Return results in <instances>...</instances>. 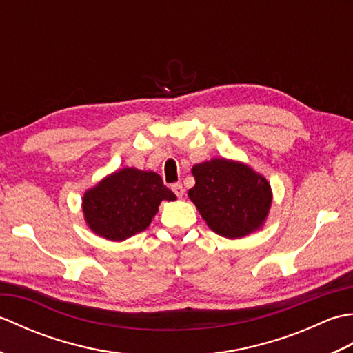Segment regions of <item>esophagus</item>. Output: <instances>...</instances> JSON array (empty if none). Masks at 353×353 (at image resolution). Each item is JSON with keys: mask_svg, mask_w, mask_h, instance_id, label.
<instances>
[{"mask_svg": "<svg viewBox=\"0 0 353 353\" xmlns=\"http://www.w3.org/2000/svg\"><path fill=\"white\" fill-rule=\"evenodd\" d=\"M171 190H172V192H174L179 199H182V197H183L185 188H183V185H182V183H174V185H171Z\"/></svg>", "mask_w": 353, "mask_h": 353, "instance_id": "34e87169", "label": "esophagus"}]
</instances>
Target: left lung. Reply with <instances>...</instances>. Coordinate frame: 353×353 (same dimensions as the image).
Here are the masks:
<instances>
[{"instance_id": "1", "label": "left lung", "mask_w": 353, "mask_h": 353, "mask_svg": "<svg viewBox=\"0 0 353 353\" xmlns=\"http://www.w3.org/2000/svg\"><path fill=\"white\" fill-rule=\"evenodd\" d=\"M192 176L188 197L215 234L236 239L265 223L272 186L249 165L221 157L194 165Z\"/></svg>"}]
</instances>
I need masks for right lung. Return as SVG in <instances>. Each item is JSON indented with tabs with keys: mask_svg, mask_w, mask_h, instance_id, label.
Wrapping results in <instances>:
<instances>
[{
	"mask_svg": "<svg viewBox=\"0 0 353 353\" xmlns=\"http://www.w3.org/2000/svg\"><path fill=\"white\" fill-rule=\"evenodd\" d=\"M162 200H176L153 171L123 168L88 190L81 201L85 221L94 234L124 241L145 230Z\"/></svg>",
	"mask_w": 353,
	"mask_h": 353,
	"instance_id": "right-lung-1",
	"label": "right lung"
}]
</instances>
